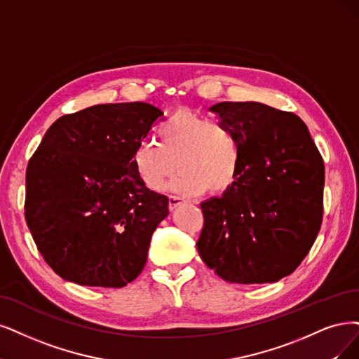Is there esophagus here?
<instances>
[{"instance_id":"obj_1","label":"esophagus","mask_w":359,"mask_h":359,"mask_svg":"<svg viewBox=\"0 0 359 359\" xmlns=\"http://www.w3.org/2000/svg\"><path fill=\"white\" fill-rule=\"evenodd\" d=\"M184 201H183V198H180V196H175V195H170L168 196V207H170V210L172 211L175 208H177L180 204H183Z\"/></svg>"}]
</instances>
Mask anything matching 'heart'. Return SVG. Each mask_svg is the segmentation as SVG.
Segmentation results:
<instances>
[{"label":"heart","mask_w":359,"mask_h":359,"mask_svg":"<svg viewBox=\"0 0 359 359\" xmlns=\"http://www.w3.org/2000/svg\"><path fill=\"white\" fill-rule=\"evenodd\" d=\"M240 143L231 128L189 111H177L158 127V143H140L133 165L146 188L159 191L182 171L171 189L200 195L232 187L240 168Z\"/></svg>","instance_id":"b5f03b06"}]
</instances>
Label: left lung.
I'll list each match as a JSON object with an SVG mask.
<instances>
[{
  "label": "left lung",
  "instance_id": "left-lung-1",
  "mask_svg": "<svg viewBox=\"0 0 359 359\" xmlns=\"http://www.w3.org/2000/svg\"><path fill=\"white\" fill-rule=\"evenodd\" d=\"M240 143V168L201 203L198 253L222 280L276 283L306 257L323 220L324 163L302 119L259 102L210 108Z\"/></svg>",
  "mask_w": 359,
  "mask_h": 359
}]
</instances>
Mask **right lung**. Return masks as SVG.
<instances>
[{
  "label": "right lung",
  "instance_id": "1",
  "mask_svg": "<svg viewBox=\"0 0 359 359\" xmlns=\"http://www.w3.org/2000/svg\"><path fill=\"white\" fill-rule=\"evenodd\" d=\"M161 115L144 102L96 104L47 130L26 170L25 217L65 281L121 288L143 271L168 198L144 187L133 155Z\"/></svg>",
  "mask_w": 359,
  "mask_h": 359
}]
</instances>
